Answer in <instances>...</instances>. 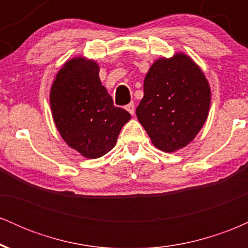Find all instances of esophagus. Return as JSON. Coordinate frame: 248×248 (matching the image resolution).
I'll return each mask as SVG.
<instances>
[{
	"mask_svg": "<svg viewBox=\"0 0 248 248\" xmlns=\"http://www.w3.org/2000/svg\"><path fill=\"white\" fill-rule=\"evenodd\" d=\"M126 109L130 113V114L134 115V113H135V105H134L133 102H130V104H128L126 106Z\"/></svg>",
	"mask_w": 248,
	"mask_h": 248,
	"instance_id": "34e87169",
	"label": "esophagus"
}]
</instances>
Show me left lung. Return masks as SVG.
Instances as JSON below:
<instances>
[{"label": "left lung", "mask_w": 248, "mask_h": 248, "mask_svg": "<svg viewBox=\"0 0 248 248\" xmlns=\"http://www.w3.org/2000/svg\"><path fill=\"white\" fill-rule=\"evenodd\" d=\"M143 92L136 116L158 149L172 153L187 146L205 124L211 91L189 56L157 59L144 78Z\"/></svg>", "instance_id": "obj_1"}]
</instances>
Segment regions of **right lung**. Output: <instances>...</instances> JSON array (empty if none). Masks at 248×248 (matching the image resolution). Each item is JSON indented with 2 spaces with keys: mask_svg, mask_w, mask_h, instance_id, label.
<instances>
[{
  "mask_svg": "<svg viewBox=\"0 0 248 248\" xmlns=\"http://www.w3.org/2000/svg\"><path fill=\"white\" fill-rule=\"evenodd\" d=\"M99 70L94 61L72 58L57 73L50 92L52 118L62 140L87 158L109 152L130 120L127 110L113 105Z\"/></svg>",
  "mask_w": 248,
  "mask_h": 248,
  "instance_id": "1",
  "label": "right lung"
}]
</instances>
